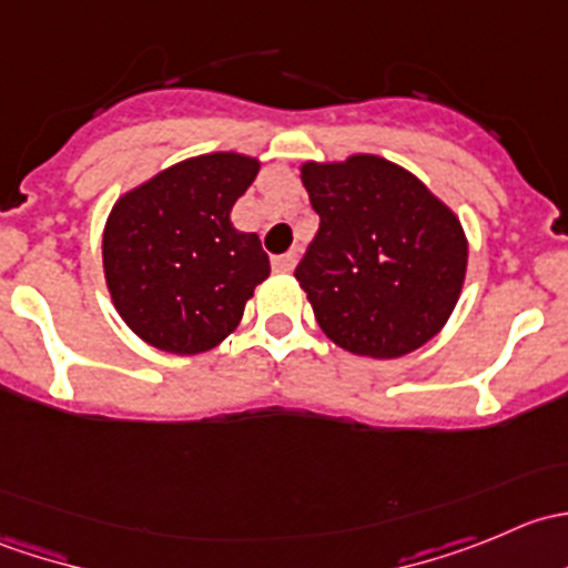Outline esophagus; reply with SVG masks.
Segmentation results:
<instances>
[{
    "label": "esophagus",
    "mask_w": 568,
    "mask_h": 568,
    "mask_svg": "<svg viewBox=\"0 0 568 568\" xmlns=\"http://www.w3.org/2000/svg\"><path fill=\"white\" fill-rule=\"evenodd\" d=\"M294 266H296V255H277L272 261V268L274 272H280V274H288V272H294Z\"/></svg>",
    "instance_id": "esophagus-1"
}]
</instances>
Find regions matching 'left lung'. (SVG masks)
<instances>
[{
    "label": "left lung",
    "mask_w": 568,
    "mask_h": 568,
    "mask_svg": "<svg viewBox=\"0 0 568 568\" xmlns=\"http://www.w3.org/2000/svg\"><path fill=\"white\" fill-rule=\"evenodd\" d=\"M321 225L294 277L318 326L357 357L393 359L432 341L467 277V236L448 203L376 153L302 162Z\"/></svg>",
    "instance_id": "8db88e82"
}]
</instances>
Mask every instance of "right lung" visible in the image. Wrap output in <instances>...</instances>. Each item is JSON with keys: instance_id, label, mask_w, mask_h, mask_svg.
Returning <instances> with one entry per match:
<instances>
[{"instance_id": "right-lung-1", "label": "right lung", "mask_w": 568, "mask_h": 568, "mask_svg": "<svg viewBox=\"0 0 568 568\" xmlns=\"http://www.w3.org/2000/svg\"><path fill=\"white\" fill-rule=\"evenodd\" d=\"M257 170L261 159L247 153H200L114 200L101 242L104 280L118 316L148 346L200 354L242 324L272 272L257 233L231 222Z\"/></svg>"}]
</instances>
